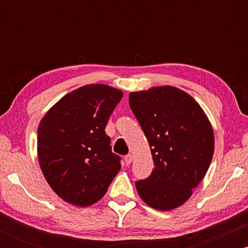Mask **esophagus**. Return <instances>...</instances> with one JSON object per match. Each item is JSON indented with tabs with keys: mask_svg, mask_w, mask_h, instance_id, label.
Masks as SVG:
<instances>
[{
	"mask_svg": "<svg viewBox=\"0 0 248 248\" xmlns=\"http://www.w3.org/2000/svg\"><path fill=\"white\" fill-rule=\"evenodd\" d=\"M133 161V155H130V154H128V155L124 156V162H126L127 166H129L130 163H132Z\"/></svg>",
	"mask_w": 248,
	"mask_h": 248,
	"instance_id": "1",
	"label": "esophagus"
}]
</instances>
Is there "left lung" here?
Instances as JSON below:
<instances>
[{
    "instance_id": "obj_1",
    "label": "left lung",
    "mask_w": 248,
    "mask_h": 248,
    "mask_svg": "<svg viewBox=\"0 0 248 248\" xmlns=\"http://www.w3.org/2000/svg\"><path fill=\"white\" fill-rule=\"evenodd\" d=\"M129 106L146 135L155 168L135 182L142 201L160 211L184 204L211 163L215 136L198 102L173 86L132 92Z\"/></svg>"
}]
</instances>
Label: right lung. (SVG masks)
Here are the masks:
<instances>
[{"label": "right lung", "instance_id": "right-lung-1", "mask_svg": "<svg viewBox=\"0 0 248 248\" xmlns=\"http://www.w3.org/2000/svg\"><path fill=\"white\" fill-rule=\"evenodd\" d=\"M122 95L108 85H86L62 96L39 122V166L67 203L90 206L100 201L121 169L105 128Z\"/></svg>", "mask_w": 248, "mask_h": 248}]
</instances>
